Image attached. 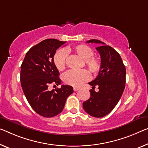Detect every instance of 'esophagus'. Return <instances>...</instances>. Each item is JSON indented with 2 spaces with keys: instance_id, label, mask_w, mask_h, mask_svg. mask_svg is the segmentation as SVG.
Returning a JSON list of instances; mask_svg holds the SVG:
<instances>
[{
  "instance_id": "esophagus-1",
  "label": "esophagus",
  "mask_w": 148,
  "mask_h": 148,
  "mask_svg": "<svg viewBox=\"0 0 148 148\" xmlns=\"http://www.w3.org/2000/svg\"><path fill=\"white\" fill-rule=\"evenodd\" d=\"M79 88H80L79 87H73V90H74V91H77V90H79Z\"/></svg>"
}]
</instances>
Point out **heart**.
<instances>
[{
  "instance_id": "1",
  "label": "heart",
  "mask_w": 148,
  "mask_h": 148,
  "mask_svg": "<svg viewBox=\"0 0 148 148\" xmlns=\"http://www.w3.org/2000/svg\"><path fill=\"white\" fill-rule=\"evenodd\" d=\"M72 51L80 57L85 61V64L89 71L95 74L99 71L101 67V61L97 57L93 56L94 51L87 45L80 44L76 45L73 48H69L67 50L60 49L57 51L53 57V63L59 71H63L66 66L67 51ZM90 78L88 71L82 70H69L63 75V81L65 83L72 86H80L84 82L87 81Z\"/></svg>"
}]
</instances>
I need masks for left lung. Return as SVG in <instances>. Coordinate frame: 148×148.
Instances as JSON below:
<instances>
[{"instance_id": "8db88e82", "label": "left lung", "mask_w": 148, "mask_h": 148, "mask_svg": "<svg viewBox=\"0 0 148 148\" xmlns=\"http://www.w3.org/2000/svg\"><path fill=\"white\" fill-rule=\"evenodd\" d=\"M87 42L100 44L96 49L101 56V67L97 78L88 83L92 89L83 106L89 115L101 118L113 110L122 97L126 84V67L120 54L112 47L95 39ZM95 86L99 87L98 92L94 90Z\"/></svg>"}]
</instances>
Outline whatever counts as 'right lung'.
Segmentation results:
<instances>
[{
	"instance_id": "right-lung-1",
	"label": "right lung",
	"mask_w": 148,
	"mask_h": 148,
	"mask_svg": "<svg viewBox=\"0 0 148 148\" xmlns=\"http://www.w3.org/2000/svg\"><path fill=\"white\" fill-rule=\"evenodd\" d=\"M65 43L56 39L43 40L29 49L22 63L20 81L25 97L34 110L44 117H53L62 112L67 98L73 92L69 85L52 90L47 88L49 84L61 83L53 56Z\"/></svg>"
}]
</instances>
